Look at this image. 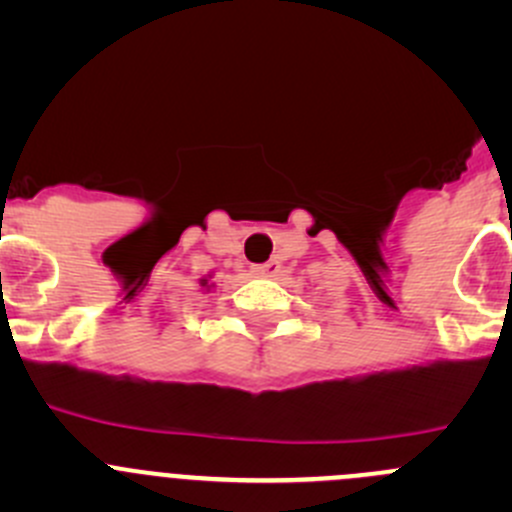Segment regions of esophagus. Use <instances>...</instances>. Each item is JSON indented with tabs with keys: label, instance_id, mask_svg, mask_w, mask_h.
Listing matches in <instances>:
<instances>
[{
	"label": "esophagus",
	"instance_id": "1",
	"mask_svg": "<svg viewBox=\"0 0 512 512\" xmlns=\"http://www.w3.org/2000/svg\"><path fill=\"white\" fill-rule=\"evenodd\" d=\"M280 270V265H277V262H262V265H252V275H257V277H270V275H275V272Z\"/></svg>",
	"mask_w": 512,
	"mask_h": 512
}]
</instances>
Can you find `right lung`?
<instances>
[{
  "label": "right lung",
  "mask_w": 512,
  "mask_h": 512,
  "mask_svg": "<svg viewBox=\"0 0 512 512\" xmlns=\"http://www.w3.org/2000/svg\"><path fill=\"white\" fill-rule=\"evenodd\" d=\"M200 285H203V287H208V289H210V285H208V280H200Z\"/></svg>",
  "instance_id": "obj_1"
}]
</instances>
